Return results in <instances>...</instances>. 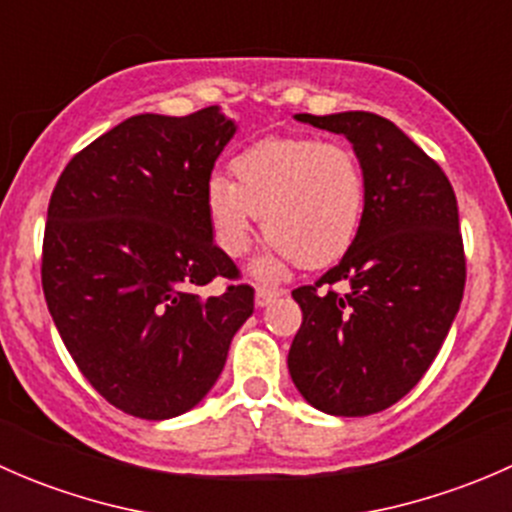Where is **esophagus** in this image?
<instances>
[{
    "label": "esophagus",
    "mask_w": 512,
    "mask_h": 512,
    "mask_svg": "<svg viewBox=\"0 0 512 512\" xmlns=\"http://www.w3.org/2000/svg\"><path fill=\"white\" fill-rule=\"evenodd\" d=\"M277 297H280V292H277V289L257 287V292H255V304H257V307H270V304L275 302Z\"/></svg>",
    "instance_id": "esophagus-1"
}]
</instances>
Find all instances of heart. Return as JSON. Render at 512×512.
<instances>
[{
  "label": "heart",
  "instance_id": "obj_1",
  "mask_svg": "<svg viewBox=\"0 0 512 512\" xmlns=\"http://www.w3.org/2000/svg\"><path fill=\"white\" fill-rule=\"evenodd\" d=\"M232 183L210 175L205 213L227 257H242L255 240L257 215L272 252L255 265L277 280L292 265L324 267L352 247L364 215L366 180L349 146L319 138H265L230 160Z\"/></svg>",
  "mask_w": 512,
  "mask_h": 512
}]
</instances>
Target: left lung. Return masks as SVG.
Returning a JSON list of instances; mask_svg holds the SVG:
<instances>
[{"label":"left lung","mask_w":512,"mask_h":512,"mask_svg":"<svg viewBox=\"0 0 512 512\" xmlns=\"http://www.w3.org/2000/svg\"><path fill=\"white\" fill-rule=\"evenodd\" d=\"M294 118L352 143L366 200L339 265L292 292L302 327L289 347V376L324 414H379L421 381L461 307L466 257L456 193L389 118L369 111ZM337 281L350 285L344 295L318 292Z\"/></svg>","instance_id":"1"}]
</instances>
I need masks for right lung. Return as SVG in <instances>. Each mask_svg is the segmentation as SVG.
<instances>
[{
    "label": "right lung",
    "mask_w": 512,
    "mask_h": 512,
    "mask_svg": "<svg viewBox=\"0 0 512 512\" xmlns=\"http://www.w3.org/2000/svg\"><path fill=\"white\" fill-rule=\"evenodd\" d=\"M237 123L220 106L131 116L71 158L51 193L46 307L81 374L116 409L163 421L205 399L255 292L215 245L205 183Z\"/></svg>",
    "instance_id": "1"
}]
</instances>
